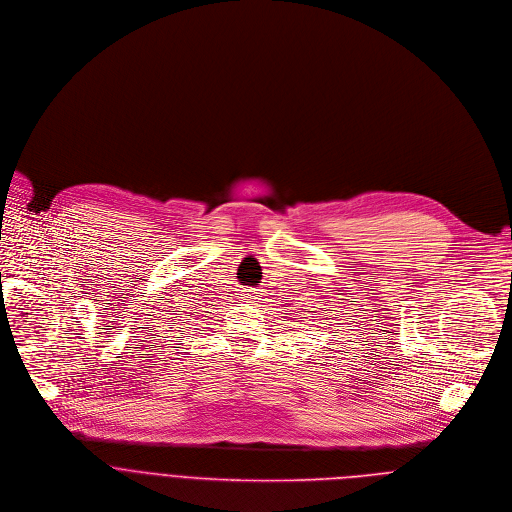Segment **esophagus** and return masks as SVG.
<instances>
[{"label": "esophagus", "mask_w": 512, "mask_h": 512, "mask_svg": "<svg viewBox=\"0 0 512 512\" xmlns=\"http://www.w3.org/2000/svg\"><path fill=\"white\" fill-rule=\"evenodd\" d=\"M242 296H244V300H250V298H254V290H250V288H248V290H244V294H242Z\"/></svg>", "instance_id": "1"}]
</instances>
